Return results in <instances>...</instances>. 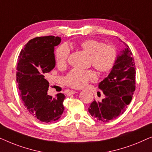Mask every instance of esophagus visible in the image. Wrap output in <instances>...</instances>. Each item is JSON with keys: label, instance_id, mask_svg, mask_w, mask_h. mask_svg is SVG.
Instances as JSON below:
<instances>
[{"label": "esophagus", "instance_id": "esophagus-1", "mask_svg": "<svg viewBox=\"0 0 152 152\" xmlns=\"http://www.w3.org/2000/svg\"><path fill=\"white\" fill-rule=\"evenodd\" d=\"M77 93V92L76 91H70L69 92V95H73V94H75Z\"/></svg>", "mask_w": 152, "mask_h": 152}]
</instances>
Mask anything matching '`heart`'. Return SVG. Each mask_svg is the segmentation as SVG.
I'll return each mask as SVG.
<instances>
[{
  "mask_svg": "<svg viewBox=\"0 0 152 152\" xmlns=\"http://www.w3.org/2000/svg\"><path fill=\"white\" fill-rule=\"evenodd\" d=\"M80 48L90 55L89 61L95 69L100 72H107L115 65L118 57L115 48L111 45H104L95 39H86L80 43ZM70 50L66 45H61L56 50V64L59 68L67 65ZM96 79V75L92 70L75 68L68 72L64 78L65 84L74 88H81L89 81Z\"/></svg>",
  "mask_w": 152,
  "mask_h": 152,
  "instance_id": "heart-1",
  "label": "heart"
}]
</instances>
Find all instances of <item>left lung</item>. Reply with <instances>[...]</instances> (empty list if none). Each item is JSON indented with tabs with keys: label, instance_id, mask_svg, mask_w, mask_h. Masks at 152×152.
I'll list each match as a JSON object with an SVG mask.
<instances>
[{
	"label": "left lung",
	"instance_id": "left-lung-1",
	"mask_svg": "<svg viewBox=\"0 0 152 152\" xmlns=\"http://www.w3.org/2000/svg\"><path fill=\"white\" fill-rule=\"evenodd\" d=\"M118 56L107 77L99 84L105 97L101 102L94 100L88 108L91 115L99 121L108 122L124 113L136 90V66L129 47Z\"/></svg>",
	"mask_w": 152,
	"mask_h": 152
}]
</instances>
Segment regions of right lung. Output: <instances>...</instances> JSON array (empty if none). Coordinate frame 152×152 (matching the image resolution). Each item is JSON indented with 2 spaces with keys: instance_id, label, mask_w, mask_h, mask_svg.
I'll return each instance as SVG.
<instances>
[{
  "instance_id": "obj_1",
  "label": "right lung",
  "mask_w": 152,
  "mask_h": 152,
  "mask_svg": "<svg viewBox=\"0 0 152 152\" xmlns=\"http://www.w3.org/2000/svg\"><path fill=\"white\" fill-rule=\"evenodd\" d=\"M61 37H39L25 45L18 58L16 82L27 110L43 122H55L64 113L65 95H48L49 82L45 75L55 66L54 50Z\"/></svg>"
}]
</instances>
